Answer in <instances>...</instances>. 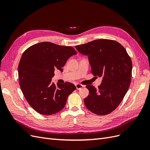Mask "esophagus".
Wrapping results in <instances>:
<instances>
[{
  "instance_id": "34e87169",
  "label": "esophagus",
  "mask_w": 150,
  "mask_h": 150,
  "mask_svg": "<svg viewBox=\"0 0 150 150\" xmlns=\"http://www.w3.org/2000/svg\"><path fill=\"white\" fill-rule=\"evenodd\" d=\"M75 86H76V89H77V90H80V89H81V88H83V86H84L83 85L79 84V83H78V84H76V85H75Z\"/></svg>"
}]
</instances>
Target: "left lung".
I'll return each mask as SVG.
<instances>
[{"mask_svg":"<svg viewBox=\"0 0 150 150\" xmlns=\"http://www.w3.org/2000/svg\"><path fill=\"white\" fill-rule=\"evenodd\" d=\"M75 48L88 55L92 74L103 78L98 88L86 86L89 90L84 100L86 107L98 115L112 113L122 102L131 83V58L124 47L113 40L97 39Z\"/></svg>","mask_w":150,"mask_h":150,"instance_id":"1","label":"left lung"}]
</instances>
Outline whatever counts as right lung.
<instances>
[{"label":"right lung","instance_id":"right-lung-1","mask_svg":"<svg viewBox=\"0 0 150 150\" xmlns=\"http://www.w3.org/2000/svg\"><path fill=\"white\" fill-rule=\"evenodd\" d=\"M76 54L73 47L49 42L36 43L23 53L18 67L19 85L28 104L38 113L60 112L76 90L69 82L55 84L51 81L55 70L63 71L69 58Z\"/></svg>","mask_w":150,"mask_h":150}]
</instances>
